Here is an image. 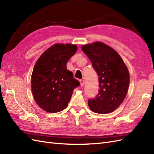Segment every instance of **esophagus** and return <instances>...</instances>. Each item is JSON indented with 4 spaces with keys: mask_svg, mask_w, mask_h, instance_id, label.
Instances as JSON below:
<instances>
[{
    "mask_svg": "<svg viewBox=\"0 0 154 154\" xmlns=\"http://www.w3.org/2000/svg\"><path fill=\"white\" fill-rule=\"evenodd\" d=\"M84 80H80V85L82 86V87H83V86L84 85Z\"/></svg>",
    "mask_w": 154,
    "mask_h": 154,
    "instance_id": "esophagus-1",
    "label": "esophagus"
}]
</instances>
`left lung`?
<instances>
[{
    "label": "left lung",
    "mask_w": 154,
    "mask_h": 154,
    "mask_svg": "<svg viewBox=\"0 0 154 154\" xmlns=\"http://www.w3.org/2000/svg\"><path fill=\"white\" fill-rule=\"evenodd\" d=\"M82 50L99 76V93L95 99L88 100V106L95 113H110L120 106L128 91L127 67L118 52L103 42L83 45Z\"/></svg>",
    "instance_id": "obj_1"
}]
</instances>
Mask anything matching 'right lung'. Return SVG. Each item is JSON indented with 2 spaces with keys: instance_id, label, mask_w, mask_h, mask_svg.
I'll return each instance as SVG.
<instances>
[{
  "instance_id": "add662e5",
  "label": "right lung",
  "mask_w": 154,
  "mask_h": 154,
  "mask_svg": "<svg viewBox=\"0 0 154 154\" xmlns=\"http://www.w3.org/2000/svg\"><path fill=\"white\" fill-rule=\"evenodd\" d=\"M77 46L55 44L41 55L34 66L31 89L36 104L44 110L56 113L66 108L73 90L80 85L66 63Z\"/></svg>"
}]
</instances>
